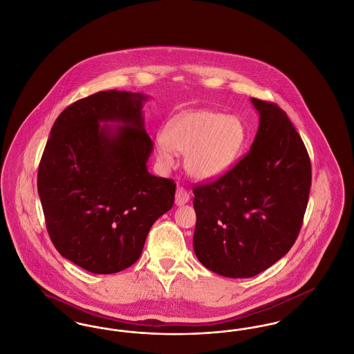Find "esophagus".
Instances as JSON below:
<instances>
[{"instance_id":"esophagus-1","label":"esophagus","mask_w":354,"mask_h":354,"mask_svg":"<svg viewBox=\"0 0 354 354\" xmlns=\"http://www.w3.org/2000/svg\"><path fill=\"white\" fill-rule=\"evenodd\" d=\"M189 201V194L187 192L183 187H178L176 188V194H175V204L176 205H183Z\"/></svg>"}]
</instances>
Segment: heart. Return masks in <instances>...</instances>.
<instances>
[{
  "label": "heart",
  "instance_id": "heart-1",
  "mask_svg": "<svg viewBox=\"0 0 354 354\" xmlns=\"http://www.w3.org/2000/svg\"><path fill=\"white\" fill-rule=\"evenodd\" d=\"M244 139V124L235 115L207 110L187 111L166 124L155 152L165 167L174 165V151L185 153L187 172L192 178L208 180L223 175L234 165Z\"/></svg>",
  "mask_w": 354,
  "mask_h": 354
}]
</instances>
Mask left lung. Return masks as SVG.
I'll list each match as a JSON object with an SVG mask.
<instances>
[{
	"mask_svg": "<svg viewBox=\"0 0 354 354\" xmlns=\"http://www.w3.org/2000/svg\"><path fill=\"white\" fill-rule=\"evenodd\" d=\"M251 101L260 114L251 150L216 180L194 187L195 254L232 279L259 274L292 248L312 185L309 155L286 111Z\"/></svg>",
	"mask_w": 354,
	"mask_h": 354,
	"instance_id": "1",
	"label": "left lung"
}]
</instances>
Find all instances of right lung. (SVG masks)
<instances>
[{
	"instance_id": "1",
	"label": "right lung",
	"mask_w": 354,
	"mask_h": 354,
	"mask_svg": "<svg viewBox=\"0 0 354 354\" xmlns=\"http://www.w3.org/2000/svg\"><path fill=\"white\" fill-rule=\"evenodd\" d=\"M146 100L109 90L71 103L55 119L38 166L51 241L91 273L131 267L152 224L174 205V180L147 171L152 140L143 127Z\"/></svg>"
}]
</instances>
